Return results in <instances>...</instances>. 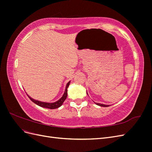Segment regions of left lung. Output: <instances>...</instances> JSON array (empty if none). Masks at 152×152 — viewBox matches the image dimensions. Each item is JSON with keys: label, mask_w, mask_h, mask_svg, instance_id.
<instances>
[{"label": "left lung", "mask_w": 152, "mask_h": 152, "mask_svg": "<svg viewBox=\"0 0 152 152\" xmlns=\"http://www.w3.org/2000/svg\"><path fill=\"white\" fill-rule=\"evenodd\" d=\"M95 103V102H94ZM96 104L98 105V106H100V107H109V105H106V104H100V103H95Z\"/></svg>", "instance_id": "left-lung-1"}]
</instances>
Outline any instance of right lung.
Returning <instances> with one entry per match:
<instances>
[{
    "instance_id": "1",
    "label": "right lung",
    "mask_w": 152,
    "mask_h": 152,
    "mask_svg": "<svg viewBox=\"0 0 152 152\" xmlns=\"http://www.w3.org/2000/svg\"><path fill=\"white\" fill-rule=\"evenodd\" d=\"M70 81L68 82V84H67V85L66 86V89H65V93H64L63 96H62V98L60 99H59L58 102H55V103H49L41 102H39V101H37V100H35L34 99L31 98L30 96H28V98L30 99V100L31 101V102H33L34 103H35L36 104L40 106V107H41L49 108V109L58 108L59 107H61V106L62 105V104L63 103V102H65V100L66 99V97H67V89H68L69 85H70Z\"/></svg>"
}]
</instances>
